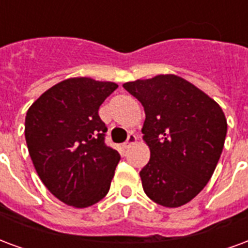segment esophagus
Masks as SVG:
<instances>
[{"instance_id": "esophagus-1", "label": "esophagus", "mask_w": 248, "mask_h": 248, "mask_svg": "<svg viewBox=\"0 0 248 248\" xmlns=\"http://www.w3.org/2000/svg\"><path fill=\"white\" fill-rule=\"evenodd\" d=\"M137 142V135L135 134H129V137H127V140L124 143V148H129L131 144Z\"/></svg>"}]
</instances>
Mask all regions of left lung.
<instances>
[{
	"mask_svg": "<svg viewBox=\"0 0 248 248\" xmlns=\"http://www.w3.org/2000/svg\"><path fill=\"white\" fill-rule=\"evenodd\" d=\"M144 108L143 140L150 161L139 172L144 193L166 208H179L208 184L227 133L221 106L176 75L124 82Z\"/></svg>",
	"mask_w": 248,
	"mask_h": 248,
	"instance_id": "obj_1",
	"label": "left lung"
}]
</instances>
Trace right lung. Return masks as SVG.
Listing matches in <instances>:
<instances>
[{"instance_id": "obj_1", "label": "right lung", "mask_w": 248, "mask_h": 248, "mask_svg": "<svg viewBox=\"0 0 248 248\" xmlns=\"http://www.w3.org/2000/svg\"><path fill=\"white\" fill-rule=\"evenodd\" d=\"M115 82L73 78L46 91L27 110L25 137L46 188L62 202L88 208L109 192L118 151L105 144L101 104Z\"/></svg>"}]
</instances>
